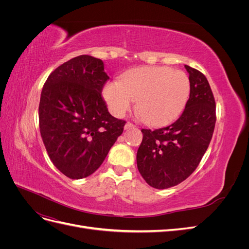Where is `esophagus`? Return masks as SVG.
<instances>
[{"label":"esophagus","instance_id":"esophagus-1","mask_svg":"<svg viewBox=\"0 0 249 249\" xmlns=\"http://www.w3.org/2000/svg\"><path fill=\"white\" fill-rule=\"evenodd\" d=\"M135 127H136V125H134V124H131V123H127V124H125V125H124V129H125V130L135 129Z\"/></svg>","mask_w":249,"mask_h":249}]
</instances>
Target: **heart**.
Wrapping results in <instances>:
<instances>
[{"instance_id":"1","label":"heart","mask_w":249,"mask_h":249,"mask_svg":"<svg viewBox=\"0 0 249 249\" xmlns=\"http://www.w3.org/2000/svg\"><path fill=\"white\" fill-rule=\"evenodd\" d=\"M189 95L187 74L162 66L133 70L122 82H110L103 89V97L113 115L124 116L136 101L143 122L153 126L167 124L178 118Z\"/></svg>"}]
</instances>
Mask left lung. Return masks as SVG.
<instances>
[{
    "mask_svg": "<svg viewBox=\"0 0 249 249\" xmlns=\"http://www.w3.org/2000/svg\"><path fill=\"white\" fill-rule=\"evenodd\" d=\"M190 95L183 114L168 126L142 129L137 167L145 182L156 189L178 185L196 169L212 139L216 105L207 78L185 65Z\"/></svg>",
    "mask_w": 249,
    "mask_h": 249,
    "instance_id": "left-lung-1",
    "label": "left lung"
}]
</instances>
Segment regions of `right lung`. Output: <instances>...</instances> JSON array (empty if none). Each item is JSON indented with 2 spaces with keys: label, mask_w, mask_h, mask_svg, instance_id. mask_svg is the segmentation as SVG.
<instances>
[{
  "label": "right lung",
  "mask_w": 249,
  "mask_h": 249,
  "mask_svg": "<svg viewBox=\"0 0 249 249\" xmlns=\"http://www.w3.org/2000/svg\"><path fill=\"white\" fill-rule=\"evenodd\" d=\"M108 79L101 59L81 55L57 67L43 85L40 135L51 161L70 178L92 175L124 132L125 122L110 114L101 94Z\"/></svg>",
  "instance_id": "1"
}]
</instances>
